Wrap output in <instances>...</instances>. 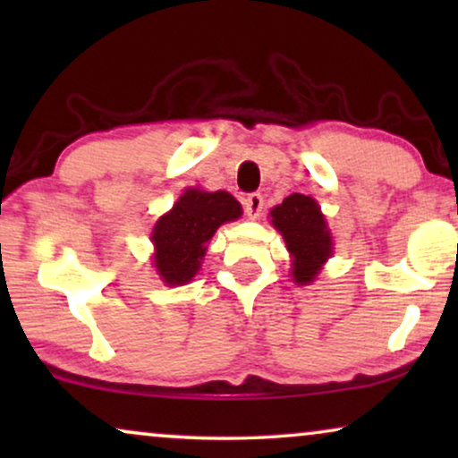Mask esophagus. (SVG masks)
<instances>
[{
    "instance_id": "34e87169",
    "label": "esophagus",
    "mask_w": 458,
    "mask_h": 458,
    "mask_svg": "<svg viewBox=\"0 0 458 458\" xmlns=\"http://www.w3.org/2000/svg\"><path fill=\"white\" fill-rule=\"evenodd\" d=\"M262 206H265V199H262L260 193H248V196L243 198V210H246L248 218H259Z\"/></svg>"
}]
</instances>
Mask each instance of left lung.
<instances>
[{"mask_svg":"<svg viewBox=\"0 0 458 458\" xmlns=\"http://www.w3.org/2000/svg\"><path fill=\"white\" fill-rule=\"evenodd\" d=\"M271 216L293 256V279L298 284H310L334 250L317 202L304 193H292L284 199V204L271 210Z\"/></svg>","mask_w":458,"mask_h":458,"instance_id":"8db88e82","label":"left lung"}]
</instances>
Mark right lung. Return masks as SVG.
Segmentation results:
<instances>
[{"mask_svg": "<svg viewBox=\"0 0 458 458\" xmlns=\"http://www.w3.org/2000/svg\"><path fill=\"white\" fill-rule=\"evenodd\" d=\"M242 216V206L227 191L187 190L168 215L156 223L154 265L168 285H183L198 273L206 242L223 223Z\"/></svg>", "mask_w": 458, "mask_h": 458, "instance_id": "add662e5", "label": "right lung"}]
</instances>
